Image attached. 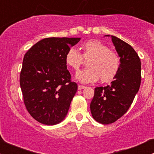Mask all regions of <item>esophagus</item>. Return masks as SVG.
<instances>
[{
  "instance_id": "obj_1",
  "label": "esophagus",
  "mask_w": 154,
  "mask_h": 154,
  "mask_svg": "<svg viewBox=\"0 0 154 154\" xmlns=\"http://www.w3.org/2000/svg\"><path fill=\"white\" fill-rule=\"evenodd\" d=\"M85 88H86V87L84 86V85H78V89H79V90H82V89H84Z\"/></svg>"
}]
</instances>
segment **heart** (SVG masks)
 Here are the masks:
<instances>
[{
  "label": "heart",
  "mask_w": 154,
  "mask_h": 154,
  "mask_svg": "<svg viewBox=\"0 0 154 154\" xmlns=\"http://www.w3.org/2000/svg\"><path fill=\"white\" fill-rule=\"evenodd\" d=\"M84 61H88V69L80 71L76 78L85 83H93L99 79L102 83L112 81L118 74L121 65L119 56L104 44L89 40L80 47V53L70 49L65 55V63L71 69L79 71Z\"/></svg>",
  "instance_id": "heart-1"
}]
</instances>
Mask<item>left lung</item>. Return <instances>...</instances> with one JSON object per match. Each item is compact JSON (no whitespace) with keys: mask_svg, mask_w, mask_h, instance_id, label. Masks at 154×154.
Here are the masks:
<instances>
[{"mask_svg":"<svg viewBox=\"0 0 154 154\" xmlns=\"http://www.w3.org/2000/svg\"><path fill=\"white\" fill-rule=\"evenodd\" d=\"M111 38L121 60L119 71L110 85L95 88L90 103L93 119L103 125L115 122L128 111L141 85L138 54L128 43L115 36Z\"/></svg>","mask_w":154,"mask_h":154,"instance_id":"obj_1","label":"left lung"}]
</instances>
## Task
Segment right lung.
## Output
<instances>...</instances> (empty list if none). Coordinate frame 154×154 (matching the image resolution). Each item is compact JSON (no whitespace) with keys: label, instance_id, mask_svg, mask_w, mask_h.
Here are the masks:
<instances>
[{"label":"right lung","instance_id":"add662e5","mask_svg":"<svg viewBox=\"0 0 154 154\" xmlns=\"http://www.w3.org/2000/svg\"><path fill=\"white\" fill-rule=\"evenodd\" d=\"M80 38H47L26 52L20 74L23 102L42 124L54 125L66 116L78 85L71 81L65 55Z\"/></svg>","mask_w":154,"mask_h":154}]
</instances>
